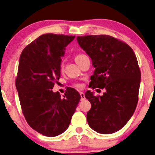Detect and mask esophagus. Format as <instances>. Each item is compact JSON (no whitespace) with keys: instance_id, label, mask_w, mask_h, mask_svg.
I'll use <instances>...</instances> for the list:
<instances>
[{"instance_id":"34e87169","label":"esophagus","mask_w":155,"mask_h":155,"mask_svg":"<svg viewBox=\"0 0 155 155\" xmlns=\"http://www.w3.org/2000/svg\"><path fill=\"white\" fill-rule=\"evenodd\" d=\"M80 96H81V101H84L85 100V96H84V94L81 91V92L80 93Z\"/></svg>"}]
</instances>
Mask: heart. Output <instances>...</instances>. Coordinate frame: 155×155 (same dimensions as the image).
Segmentation results:
<instances>
[{"label":"heart","instance_id":"obj_1","mask_svg":"<svg viewBox=\"0 0 155 155\" xmlns=\"http://www.w3.org/2000/svg\"><path fill=\"white\" fill-rule=\"evenodd\" d=\"M83 56H84V54H78V55H77L76 56V57H75V61L76 60H78V59H80V57H83ZM63 66L61 65V67H62ZM76 87H81V84H76Z\"/></svg>","mask_w":155,"mask_h":155}]
</instances>
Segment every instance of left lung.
<instances>
[{
	"instance_id": "8db88e82",
	"label": "left lung",
	"mask_w": 155,
	"mask_h": 155,
	"mask_svg": "<svg viewBox=\"0 0 155 155\" xmlns=\"http://www.w3.org/2000/svg\"><path fill=\"white\" fill-rule=\"evenodd\" d=\"M77 40L95 68L89 87L105 89L99 96L85 93L91 104L87 122L98 133H115L131 119L137 105L141 78L137 59L131 47L110 35L78 36Z\"/></svg>"
}]
</instances>
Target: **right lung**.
Returning <instances> with one entry per match:
<instances>
[{
    "mask_svg": "<svg viewBox=\"0 0 155 155\" xmlns=\"http://www.w3.org/2000/svg\"><path fill=\"white\" fill-rule=\"evenodd\" d=\"M75 37L46 33L20 55L16 88L22 112L32 129L48 137L68 129L81 98L73 88L67 89L63 97L52 91L61 75V57Z\"/></svg>",
    "mask_w": 155,
    "mask_h": 155,
    "instance_id": "1",
    "label": "right lung"
}]
</instances>
